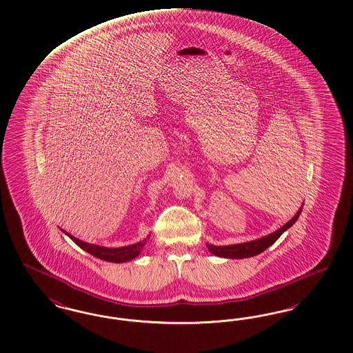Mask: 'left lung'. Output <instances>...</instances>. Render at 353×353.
<instances>
[{"instance_id":"obj_1","label":"left lung","mask_w":353,"mask_h":353,"mask_svg":"<svg viewBox=\"0 0 353 353\" xmlns=\"http://www.w3.org/2000/svg\"><path fill=\"white\" fill-rule=\"evenodd\" d=\"M301 212H302V208L296 212V215L286 225H283L276 232L267 235L261 239L252 240V241H248V243L232 244V245H218V247L208 244V250L215 256L228 257V259H243V257H251L254 254H261L263 251H265L268 248L269 245H272L276 240L279 239L289 227L293 226L296 223Z\"/></svg>"}]
</instances>
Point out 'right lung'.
<instances>
[{
  "label": "right lung",
  "instance_id": "right-lung-1",
  "mask_svg": "<svg viewBox=\"0 0 353 353\" xmlns=\"http://www.w3.org/2000/svg\"><path fill=\"white\" fill-rule=\"evenodd\" d=\"M67 235L86 252L99 257L101 260L112 261V263H125V261H130V260L135 259L138 254H141V248L144 247V244L147 241V239L143 240L139 243H135V244H131L127 247H121V248H106V247L94 245V244H89V243L76 239L70 234H67Z\"/></svg>",
  "mask_w": 353,
  "mask_h": 353
}]
</instances>
